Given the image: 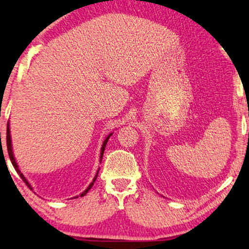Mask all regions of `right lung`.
Here are the masks:
<instances>
[{
  "label": "right lung",
  "instance_id": "obj_1",
  "mask_svg": "<svg viewBox=\"0 0 249 249\" xmlns=\"http://www.w3.org/2000/svg\"><path fill=\"white\" fill-rule=\"evenodd\" d=\"M112 134H110L109 136H107V138H106V140L105 142H103V144H102V148H101V159H102V157H103V152H105V149H106V146H107V140H109V138H110V136H111ZM6 144H7V151H8V156H10V159H11V161H12V164H13V166H14L15 168V170H16V172L18 174H19V176H20V178L24 180V183H26V185L27 186H28L30 189H33L31 188V186H30V184H29V182L28 180L26 179V178L24 175H22V173L21 172L19 171V169H18V166H17V163H16V161H15V158H14V155H13V150H12V142H11V134H10V124L7 123V130H6ZM98 172H99V170H98ZM98 172H97V174H96V176H94V178H93V180L91 182V184L89 185L88 186V188L86 189V191L83 193V194H80V197H83V196H85L86 194H87L88 192H89V189L92 187V185H93V183L96 182V179H97V176H98Z\"/></svg>",
  "mask_w": 249,
  "mask_h": 249
}]
</instances>
